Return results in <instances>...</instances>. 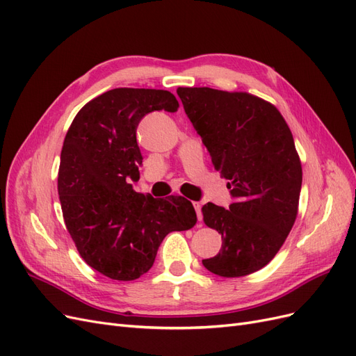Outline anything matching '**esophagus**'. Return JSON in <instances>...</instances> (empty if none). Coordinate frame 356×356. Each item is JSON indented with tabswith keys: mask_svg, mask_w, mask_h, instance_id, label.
<instances>
[{
	"mask_svg": "<svg viewBox=\"0 0 356 356\" xmlns=\"http://www.w3.org/2000/svg\"><path fill=\"white\" fill-rule=\"evenodd\" d=\"M193 207H195V209H196V212H197L199 221H202V203H200V202H193Z\"/></svg>",
	"mask_w": 356,
	"mask_h": 356,
	"instance_id": "1",
	"label": "esophagus"
}]
</instances>
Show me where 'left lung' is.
I'll return each mask as SVG.
<instances>
[{
  "mask_svg": "<svg viewBox=\"0 0 356 356\" xmlns=\"http://www.w3.org/2000/svg\"><path fill=\"white\" fill-rule=\"evenodd\" d=\"M213 168L229 179V209L203 204V221L221 250L202 260L213 275L239 277L272 261L293 229L301 191L294 138L275 105L245 92L178 88Z\"/></svg>",
  "mask_w": 356,
  "mask_h": 356,
  "instance_id": "left-lung-1",
  "label": "left lung"
}]
</instances>
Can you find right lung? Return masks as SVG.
Masks as SVG:
<instances>
[{"label":"right lung","mask_w":356,"mask_h":356,"mask_svg":"<svg viewBox=\"0 0 356 356\" xmlns=\"http://www.w3.org/2000/svg\"><path fill=\"white\" fill-rule=\"evenodd\" d=\"M178 106L168 90L113 89L86 104L68 129L58 177L63 220L83 260L106 277L143 276L166 234L197 221L187 199H154L131 184L143 165L139 122L148 113H175Z\"/></svg>","instance_id":"1"}]
</instances>
